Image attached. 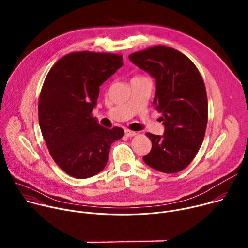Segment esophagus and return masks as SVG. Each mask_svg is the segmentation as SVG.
Masks as SVG:
<instances>
[{
    "label": "esophagus",
    "mask_w": 248,
    "mask_h": 248,
    "mask_svg": "<svg viewBox=\"0 0 248 248\" xmlns=\"http://www.w3.org/2000/svg\"><path fill=\"white\" fill-rule=\"evenodd\" d=\"M124 133L128 137H132V136H134L136 134L135 131H132V130H129V129H124Z\"/></svg>",
    "instance_id": "esophagus-1"
}]
</instances>
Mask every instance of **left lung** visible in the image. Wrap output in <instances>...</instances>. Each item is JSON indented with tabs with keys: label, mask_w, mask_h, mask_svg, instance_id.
I'll return each instance as SVG.
<instances>
[{
	"label": "left lung",
	"mask_w": 248,
	"mask_h": 248,
	"mask_svg": "<svg viewBox=\"0 0 248 248\" xmlns=\"http://www.w3.org/2000/svg\"><path fill=\"white\" fill-rule=\"evenodd\" d=\"M128 58L155 78L153 104L165 126L163 135L146 133L152 149L143 161L162 172L181 171L194 159L204 139L208 122L204 81L195 64L170 47L154 46Z\"/></svg>",
	"instance_id": "1"
}]
</instances>
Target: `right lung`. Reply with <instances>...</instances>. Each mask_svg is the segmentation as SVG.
Segmentation results:
<instances>
[{
	"label": "right lung",
	"mask_w": 248,
	"mask_h": 248,
	"mask_svg": "<svg viewBox=\"0 0 248 248\" xmlns=\"http://www.w3.org/2000/svg\"><path fill=\"white\" fill-rule=\"evenodd\" d=\"M123 64L122 55L70 53L46 77L38 104L41 132L56 164L76 179L103 170L112 143L124 134L121 127L101 126L92 117L99 87Z\"/></svg>",
	"instance_id": "obj_1"
}]
</instances>
